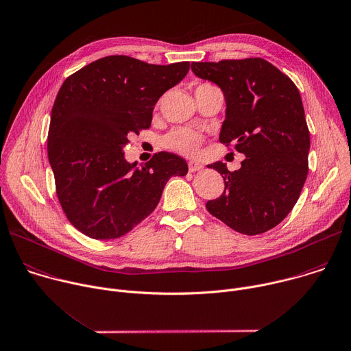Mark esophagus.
Listing matches in <instances>:
<instances>
[{"label": "esophagus", "mask_w": 351, "mask_h": 351, "mask_svg": "<svg viewBox=\"0 0 351 351\" xmlns=\"http://www.w3.org/2000/svg\"><path fill=\"white\" fill-rule=\"evenodd\" d=\"M204 167H202V164L201 162H198V161H190L189 162V171L190 172H195V171H201Z\"/></svg>", "instance_id": "1"}]
</instances>
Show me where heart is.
<instances>
[{
	"label": "heart",
	"instance_id": "1",
	"mask_svg": "<svg viewBox=\"0 0 351 351\" xmlns=\"http://www.w3.org/2000/svg\"><path fill=\"white\" fill-rule=\"evenodd\" d=\"M202 138L190 128H175L162 138V146L184 156H194Z\"/></svg>",
	"mask_w": 351,
	"mask_h": 351
}]
</instances>
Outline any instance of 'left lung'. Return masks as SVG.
I'll use <instances>...</instances> for the list:
<instances>
[{
	"mask_svg": "<svg viewBox=\"0 0 351 351\" xmlns=\"http://www.w3.org/2000/svg\"><path fill=\"white\" fill-rule=\"evenodd\" d=\"M191 70L223 90L219 141L247 157L234 172L223 162L208 167L221 175L224 191L206 209L241 234H262L292 210L308 173L310 132L299 89L262 58L193 62Z\"/></svg>",
	"mask_w": 351,
	"mask_h": 351,
	"instance_id": "8db88e82",
	"label": "left lung"
}]
</instances>
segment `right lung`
Returning <instances> with one entry per match:
<instances>
[{
	"mask_svg": "<svg viewBox=\"0 0 351 351\" xmlns=\"http://www.w3.org/2000/svg\"><path fill=\"white\" fill-rule=\"evenodd\" d=\"M189 62L168 66L112 55L67 77L55 99L48 158L66 217L93 240L127 234L158 205L171 176L187 162L160 152L142 168L124 157L128 136L152 125L157 100L189 73Z\"/></svg>",
	"mask_w": 351,
	"mask_h": 351,
	"instance_id": "add662e5",
	"label": "right lung"
}]
</instances>
